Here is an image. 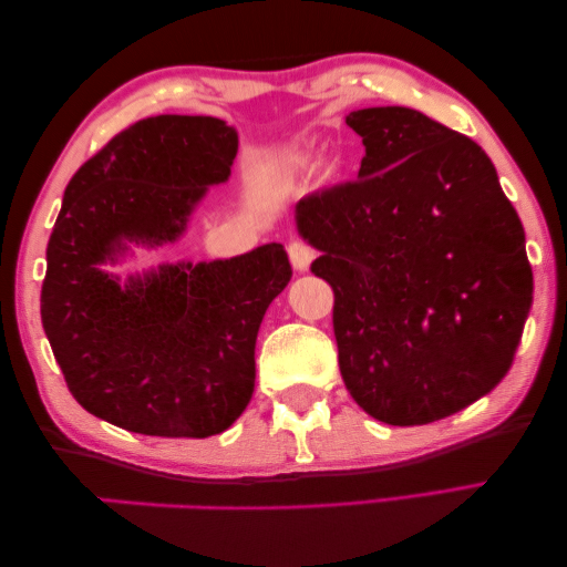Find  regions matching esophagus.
I'll list each match as a JSON object with an SVG mask.
<instances>
[{
  "mask_svg": "<svg viewBox=\"0 0 567 567\" xmlns=\"http://www.w3.org/2000/svg\"><path fill=\"white\" fill-rule=\"evenodd\" d=\"M313 256H317V250L309 244H303V240H291L289 244V258L296 271H309Z\"/></svg>",
  "mask_w": 567,
  "mask_h": 567,
  "instance_id": "1",
  "label": "esophagus"
}]
</instances>
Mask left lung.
Returning <instances> with one entry per match:
<instances>
[{
  "instance_id": "obj_1",
  "label": "left lung",
  "mask_w": 567,
  "mask_h": 567,
  "mask_svg": "<svg viewBox=\"0 0 567 567\" xmlns=\"http://www.w3.org/2000/svg\"><path fill=\"white\" fill-rule=\"evenodd\" d=\"M359 178L296 203L333 289L339 369L394 426L465 410L503 382L533 306L525 230L482 147L410 107L347 117Z\"/></svg>"
}]
</instances>
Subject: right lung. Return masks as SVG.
Masks as SVG:
<instances>
[{
    "mask_svg": "<svg viewBox=\"0 0 567 567\" xmlns=\"http://www.w3.org/2000/svg\"><path fill=\"white\" fill-rule=\"evenodd\" d=\"M238 135L218 117L157 115L117 133L72 175L48 244L42 327L72 396L151 437H210L256 382L264 313L291 281L281 244L226 261L163 264L125 284L102 271L127 244L185 234L208 185L226 183Z\"/></svg>",
    "mask_w": 567,
    "mask_h": 567,
    "instance_id": "1",
    "label": "right lung"
}]
</instances>
